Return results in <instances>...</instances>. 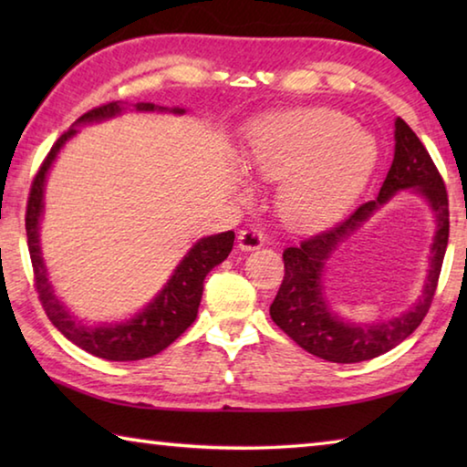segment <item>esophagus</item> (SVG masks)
<instances>
[{"mask_svg": "<svg viewBox=\"0 0 467 467\" xmlns=\"http://www.w3.org/2000/svg\"><path fill=\"white\" fill-rule=\"evenodd\" d=\"M264 234L257 228H247V231L239 233V249L241 251H257L264 247Z\"/></svg>", "mask_w": 467, "mask_h": 467, "instance_id": "1", "label": "esophagus"}]
</instances>
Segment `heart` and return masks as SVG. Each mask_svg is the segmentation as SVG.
<instances>
[{
	"mask_svg": "<svg viewBox=\"0 0 467 467\" xmlns=\"http://www.w3.org/2000/svg\"><path fill=\"white\" fill-rule=\"evenodd\" d=\"M377 141L334 109H295L265 115L249 131L244 164L282 181L278 208L290 226L313 231L342 218L367 187Z\"/></svg>",
	"mask_w": 467,
	"mask_h": 467,
	"instance_id": "heart-1",
	"label": "heart"
}]
</instances>
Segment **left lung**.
Returning <instances> with one entry per match:
<instances>
[{
    "label": "left lung",
    "instance_id": "8db88e82",
    "mask_svg": "<svg viewBox=\"0 0 467 467\" xmlns=\"http://www.w3.org/2000/svg\"><path fill=\"white\" fill-rule=\"evenodd\" d=\"M393 162L379 189L377 200L358 205L344 223L298 247L284 251V280L270 306L275 326L303 350L323 360L352 365L381 357L404 342L420 326L437 290L442 257L449 241V202L442 179L422 141L404 119H395ZM400 191L414 192L430 203L435 218V236L423 295L410 310L391 320L360 324L348 322L330 311L325 295V270L330 255L356 234L382 205Z\"/></svg>",
    "mask_w": 467,
    "mask_h": 467
}]
</instances>
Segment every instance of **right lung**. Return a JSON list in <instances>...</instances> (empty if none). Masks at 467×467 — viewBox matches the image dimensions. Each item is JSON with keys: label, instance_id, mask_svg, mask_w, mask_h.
Instances as JSON below:
<instances>
[{"label": "right lung", "instance_id": "1", "mask_svg": "<svg viewBox=\"0 0 467 467\" xmlns=\"http://www.w3.org/2000/svg\"><path fill=\"white\" fill-rule=\"evenodd\" d=\"M128 110L138 113H172L185 115L187 110L181 107H161L154 102H109L99 109H92L82 115L72 128L55 141L49 156L45 158L41 171L35 177V183L30 187L28 208H26V236L28 251L33 259V270L36 280V292L41 298L47 317L57 327L69 342L82 348L94 357L105 360H141L154 357L164 348L171 346L183 331L192 326L197 317V309L202 303L203 280L216 265H220L228 257L233 249L234 233L226 231L220 234L202 236L200 241L192 244L183 259L177 264L175 270L169 275L164 286L156 292V296L146 306L131 315V317L115 323H86L78 319L67 309L66 303L55 292L49 282L43 249H41V223L45 214V185L47 177L53 169V162L57 161L59 152L69 140L78 136V128L90 123H102L115 119Z\"/></svg>", "mask_w": 467, "mask_h": 467}]
</instances>
